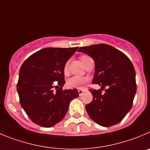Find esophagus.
Returning <instances> with one entry per match:
<instances>
[{"label": "esophagus", "instance_id": "esophagus-1", "mask_svg": "<svg viewBox=\"0 0 150 150\" xmlns=\"http://www.w3.org/2000/svg\"><path fill=\"white\" fill-rule=\"evenodd\" d=\"M78 93H79V96H82V94H83V92H84V89H78Z\"/></svg>", "mask_w": 150, "mask_h": 150}]
</instances>
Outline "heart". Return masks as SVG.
<instances>
[{"instance_id":"heart-1","label":"heart","mask_w":150,"mask_h":150,"mask_svg":"<svg viewBox=\"0 0 150 150\" xmlns=\"http://www.w3.org/2000/svg\"><path fill=\"white\" fill-rule=\"evenodd\" d=\"M88 56H82L81 59L83 61L85 58H86ZM69 69V63H66L65 66H64V71L65 73L68 72ZM87 81V78L86 77L80 76V75H74V76L71 77L67 81V85L69 88H75V89H80L83 86L85 82Z\"/></svg>"}]
</instances>
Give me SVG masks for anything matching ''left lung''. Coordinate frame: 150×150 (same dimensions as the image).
<instances>
[{"label":"left lung","mask_w":150,"mask_h":150,"mask_svg":"<svg viewBox=\"0 0 150 150\" xmlns=\"http://www.w3.org/2000/svg\"><path fill=\"white\" fill-rule=\"evenodd\" d=\"M78 52L90 56L95 61L92 83L107 86L90 90L92 102L85 108L89 117L102 127L118 124L130 111L136 93L135 70L126 54L104 43L81 47Z\"/></svg>","instance_id":"1"}]
</instances>
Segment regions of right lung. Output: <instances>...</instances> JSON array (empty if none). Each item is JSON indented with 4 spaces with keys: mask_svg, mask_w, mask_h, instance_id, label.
Segmentation results:
<instances>
[{
    "mask_svg": "<svg viewBox=\"0 0 150 150\" xmlns=\"http://www.w3.org/2000/svg\"><path fill=\"white\" fill-rule=\"evenodd\" d=\"M78 47L44 48L23 62L17 84L21 106L35 124L51 127L66 115L77 89H61L65 83L64 68ZM61 87L56 92L54 85Z\"/></svg>",
    "mask_w": 150,
    "mask_h": 150,
    "instance_id": "add662e5",
    "label": "right lung"
}]
</instances>
